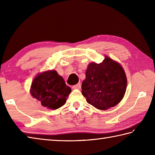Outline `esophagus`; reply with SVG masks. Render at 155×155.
<instances>
[{
	"mask_svg": "<svg viewBox=\"0 0 155 155\" xmlns=\"http://www.w3.org/2000/svg\"><path fill=\"white\" fill-rule=\"evenodd\" d=\"M81 84L80 83H78L77 84L74 85V86H72V88H73V89H79V88H81Z\"/></svg>",
	"mask_w": 155,
	"mask_h": 155,
	"instance_id": "esophagus-1",
	"label": "esophagus"
}]
</instances>
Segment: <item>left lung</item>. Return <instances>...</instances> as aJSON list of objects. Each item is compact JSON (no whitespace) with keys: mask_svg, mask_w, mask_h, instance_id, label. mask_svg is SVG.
I'll return each mask as SVG.
<instances>
[{"mask_svg":"<svg viewBox=\"0 0 155 155\" xmlns=\"http://www.w3.org/2000/svg\"><path fill=\"white\" fill-rule=\"evenodd\" d=\"M127 85V78L123 67L105 55L101 63L88 64L86 78L82 84V94L88 104L104 110L120 103Z\"/></svg>","mask_w":155,"mask_h":155,"instance_id":"left-lung-1","label":"left lung"}]
</instances>
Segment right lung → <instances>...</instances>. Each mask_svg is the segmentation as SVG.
<instances>
[{"label":"right lung","mask_w":155,"mask_h":155,"mask_svg":"<svg viewBox=\"0 0 155 155\" xmlns=\"http://www.w3.org/2000/svg\"><path fill=\"white\" fill-rule=\"evenodd\" d=\"M30 93L42 107L55 110L66 103L71 89L57 71L48 70L37 74L32 82Z\"/></svg>","instance_id":"1"}]
</instances>
